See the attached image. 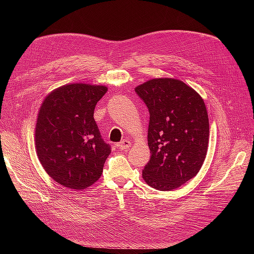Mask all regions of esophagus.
<instances>
[{"instance_id":"obj_1","label":"esophagus","mask_w":254,"mask_h":254,"mask_svg":"<svg viewBox=\"0 0 254 254\" xmlns=\"http://www.w3.org/2000/svg\"><path fill=\"white\" fill-rule=\"evenodd\" d=\"M118 146H119V148L122 150H127L130 146H131V143H130V141H128V140H123L122 142H120L118 144Z\"/></svg>"}]
</instances>
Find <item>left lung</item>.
<instances>
[{
	"instance_id": "1",
	"label": "left lung",
	"mask_w": 254,
	"mask_h": 254,
	"mask_svg": "<svg viewBox=\"0 0 254 254\" xmlns=\"http://www.w3.org/2000/svg\"><path fill=\"white\" fill-rule=\"evenodd\" d=\"M149 111L150 160L143 170L149 187L172 190L200 171L209 145L203 99L181 80L156 78L135 88Z\"/></svg>"
}]
</instances>
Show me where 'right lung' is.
<instances>
[{
    "label": "right lung",
    "mask_w": 254,
    "mask_h": 254,
    "mask_svg": "<svg viewBox=\"0 0 254 254\" xmlns=\"http://www.w3.org/2000/svg\"><path fill=\"white\" fill-rule=\"evenodd\" d=\"M108 88L70 83L44 98L38 113L37 156L52 179L65 188L83 190L96 182L110 155L94 120V109Z\"/></svg>",
    "instance_id": "right-lung-1"
}]
</instances>
